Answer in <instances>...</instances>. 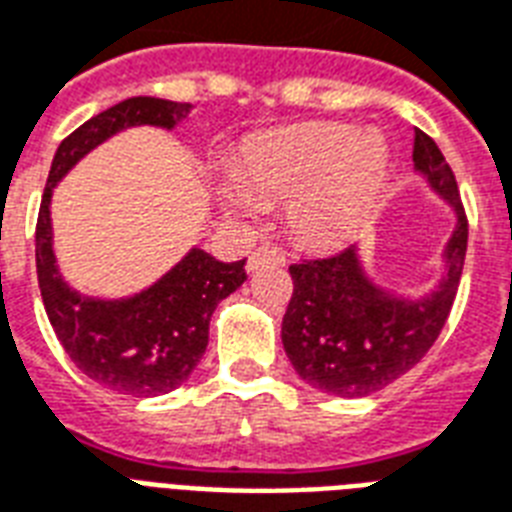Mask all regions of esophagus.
<instances>
[{"instance_id": "34e87169", "label": "esophagus", "mask_w": 512, "mask_h": 512, "mask_svg": "<svg viewBox=\"0 0 512 512\" xmlns=\"http://www.w3.org/2000/svg\"><path fill=\"white\" fill-rule=\"evenodd\" d=\"M285 264V256L277 248H269V245H261V248H256V251L248 256V261H245V269L248 272H256V269L261 267H283Z\"/></svg>"}]
</instances>
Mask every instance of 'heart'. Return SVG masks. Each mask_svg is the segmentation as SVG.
<instances>
[{
    "mask_svg": "<svg viewBox=\"0 0 512 512\" xmlns=\"http://www.w3.org/2000/svg\"><path fill=\"white\" fill-rule=\"evenodd\" d=\"M390 173L382 130L344 122H301L253 138L237 178L216 184L221 211L251 221L259 205L288 202L293 237L312 248L344 243L374 211Z\"/></svg>",
    "mask_w": 512,
    "mask_h": 512,
    "instance_id": "obj_1",
    "label": "heart"
}]
</instances>
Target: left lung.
Here are the masks:
<instances>
[{
    "instance_id": "left-lung-1",
    "label": "left lung",
    "mask_w": 512,
    "mask_h": 512,
    "mask_svg": "<svg viewBox=\"0 0 512 512\" xmlns=\"http://www.w3.org/2000/svg\"><path fill=\"white\" fill-rule=\"evenodd\" d=\"M414 170L454 213V229L438 253L441 275L408 296L379 283L360 245L328 259L293 264V296L283 315V350L296 374L336 398H366L417 366L446 326L467 251V219L457 178L441 149L414 130Z\"/></svg>"
}]
</instances>
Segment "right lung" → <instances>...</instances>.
<instances>
[{"label":"right lung","mask_w":512,"mask_h":512,"mask_svg":"<svg viewBox=\"0 0 512 512\" xmlns=\"http://www.w3.org/2000/svg\"><path fill=\"white\" fill-rule=\"evenodd\" d=\"M192 112V104L136 95L95 114L61 141L39 205L37 277L47 318L74 366L122 395H162L189 379L208 347L219 301L245 283V259L219 261L192 245L141 291L112 299L85 296L66 283L55 259L53 192L74 165L122 130L144 125L176 130Z\"/></svg>","instance_id":"obj_1"}]
</instances>
